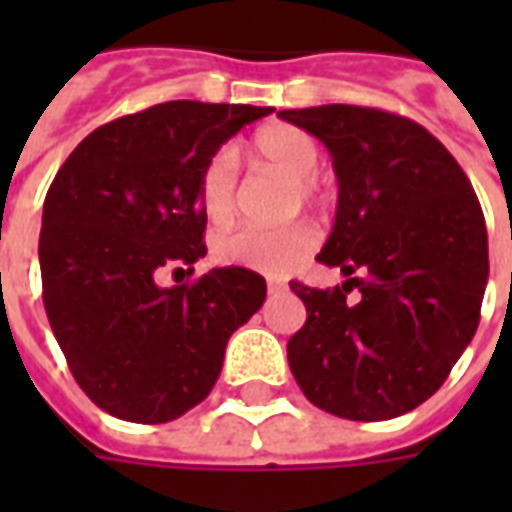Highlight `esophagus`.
I'll return each instance as SVG.
<instances>
[{"mask_svg": "<svg viewBox=\"0 0 512 512\" xmlns=\"http://www.w3.org/2000/svg\"><path fill=\"white\" fill-rule=\"evenodd\" d=\"M268 293H279V290H285V282H279V279H268Z\"/></svg>", "mask_w": 512, "mask_h": 512, "instance_id": "obj_1", "label": "esophagus"}]
</instances>
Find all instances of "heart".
Returning <instances> with one entry per match:
<instances>
[{
	"label": "heart",
	"mask_w": 512,
	"mask_h": 512,
	"mask_svg": "<svg viewBox=\"0 0 512 512\" xmlns=\"http://www.w3.org/2000/svg\"><path fill=\"white\" fill-rule=\"evenodd\" d=\"M252 150L263 164L293 175L296 200H304L307 205L323 200L326 189L315 172L321 161V147L304 128L290 126V123H271L257 131L252 139ZM197 197H200L202 211L213 224L233 219L238 208V158L233 147L213 150L208 161L202 164ZM315 246H318V230L307 222L288 224V227L246 224V227L219 235L213 244V255L224 266L249 268V271H263V274H285L288 268L310 255Z\"/></svg>",
	"instance_id": "1"
}]
</instances>
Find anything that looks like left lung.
Here are the masks:
<instances>
[{
	"instance_id": "left-lung-1",
	"label": "left lung",
	"mask_w": 512,
	"mask_h": 512,
	"mask_svg": "<svg viewBox=\"0 0 512 512\" xmlns=\"http://www.w3.org/2000/svg\"><path fill=\"white\" fill-rule=\"evenodd\" d=\"M279 117L332 153L340 194L318 260L348 277L326 290L290 282L307 307L288 343L293 378L334 417H400L447 381L477 332L483 208L450 150L408 117L348 104Z\"/></svg>"
}]
</instances>
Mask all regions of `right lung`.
I'll list each match as a JSON object with an SVG mask.
<instances>
[{"label":"right lung","mask_w":512,"mask_h":512,"mask_svg":"<svg viewBox=\"0 0 512 512\" xmlns=\"http://www.w3.org/2000/svg\"><path fill=\"white\" fill-rule=\"evenodd\" d=\"M271 106L167 101L84 136L43 202L40 277L76 384L106 414L158 425L202 403L230 334L266 301L249 268L158 288L205 257L202 164ZM178 268V271H183Z\"/></svg>","instance_id":"add662e5"}]
</instances>
